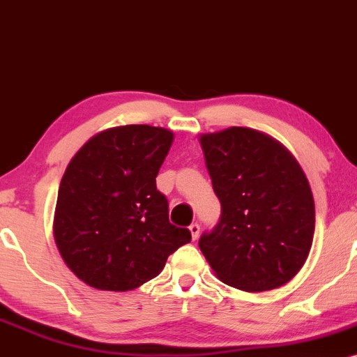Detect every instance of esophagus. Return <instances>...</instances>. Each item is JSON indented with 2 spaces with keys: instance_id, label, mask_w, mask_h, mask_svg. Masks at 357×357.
Here are the masks:
<instances>
[{
  "instance_id": "1",
  "label": "esophagus",
  "mask_w": 357,
  "mask_h": 357,
  "mask_svg": "<svg viewBox=\"0 0 357 357\" xmlns=\"http://www.w3.org/2000/svg\"><path fill=\"white\" fill-rule=\"evenodd\" d=\"M189 229H190L192 239H197L199 234H200V226H199V224L197 222H192L190 226H189Z\"/></svg>"
}]
</instances>
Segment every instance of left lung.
Here are the masks:
<instances>
[{
	"label": "left lung",
	"mask_w": 357,
	"mask_h": 357,
	"mask_svg": "<svg viewBox=\"0 0 357 357\" xmlns=\"http://www.w3.org/2000/svg\"><path fill=\"white\" fill-rule=\"evenodd\" d=\"M200 146L221 202L200 251L226 285L244 291L285 285L305 263L315 229L314 197L298 162L250 128L202 135Z\"/></svg>",
	"instance_id": "8db88e82"
}]
</instances>
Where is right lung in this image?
<instances>
[{
  "instance_id": "1",
  "label": "right lung",
  "mask_w": 357,
  "mask_h": 357,
  "mask_svg": "<svg viewBox=\"0 0 357 357\" xmlns=\"http://www.w3.org/2000/svg\"><path fill=\"white\" fill-rule=\"evenodd\" d=\"M174 133L128 125L92 136L66 168L54 236L66 265L89 287L126 291L155 278L192 236L168 221L157 175Z\"/></svg>"
}]
</instances>
